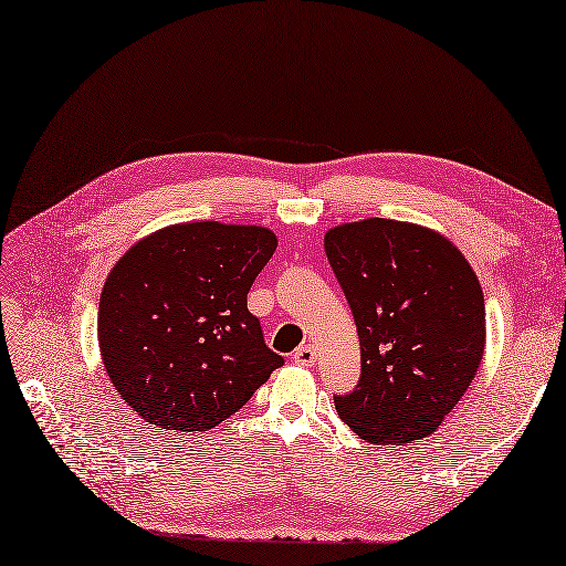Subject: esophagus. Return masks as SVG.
<instances>
[{
	"label": "esophagus",
	"mask_w": 566,
	"mask_h": 566,
	"mask_svg": "<svg viewBox=\"0 0 566 566\" xmlns=\"http://www.w3.org/2000/svg\"><path fill=\"white\" fill-rule=\"evenodd\" d=\"M293 361H295L297 366H314V361H316L314 347H312V345H302L300 349H295Z\"/></svg>",
	"instance_id": "obj_1"
}]
</instances>
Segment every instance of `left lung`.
<instances>
[{
  "mask_svg": "<svg viewBox=\"0 0 566 566\" xmlns=\"http://www.w3.org/2000/svg\"><path fill=\"white\" fill-rule=\"evenodd\" d=\"M325 254L361 345V378L335 397L337 416L378 447L432 434L484 356V293L472 266L437 231L380 217L331 229Z\"/></svg>",
  "mask_w": 566,
  "mask_h": 566,
  "instance_id": "obj_1",
  "label": "left lung"
}]
</instances>
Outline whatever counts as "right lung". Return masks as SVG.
<instances>
[{
  "instance_id": "add662e5",
  "label": "right lung",
  "mask_w": 566,
  "mask_h": 566,
  "mask_svg": "<svg viewBox=\"0 0 566 566\" xmlns=\"http://www.w3.org/2000/svg\"><path fill=\"white\" fill-rule=\"evenodd\" d=\"M279 241L264 227L193 221L132 245L98 302L113 387L148 424L208 432L283 366L248 293Z\"/></svg>"
}]
</instances>
